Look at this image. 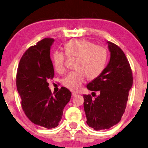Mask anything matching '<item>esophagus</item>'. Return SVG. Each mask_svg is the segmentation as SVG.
<instances>
[{
	"instance_id": "34e87169",
	"label": "esophagus",
	"mask_w": 148,
	"mask_h": 148,
	"mask_svg": "<svg viewBox=\"0 0 148 148\" xmlns=\"http://www.w3.org/2000/svg\"><path fill=\"white\" fill-rule=\"evenodd\" d=\"M77 95V93H76V92H72V97H74V96H76Z\"/></svg>"
}]
</instances>
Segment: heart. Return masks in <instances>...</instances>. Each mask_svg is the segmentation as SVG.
<instances>
[{
	"instance_id": "b5f03b06",
	"label": "heart",
	"mask_w": 148,
	"mask_h": 148,
	"mask_svg": "<svg viewBox=\"0 0 148 148\" xmlns=\"http://www.w3.org/2000/svg\"><path fill=\"white\" fill-rule=\"evenodd\" d=\"M66 55L62 51H55L52 55V63L59 73L66 70V56L77 58L75 64L76 70L71 72L62 80L66 88L78 90L84 83L86 76L93 80L101 74L107 60V50L101 45H95L86 39H78L67 41L64 45Z\"/></svg>"
}]
</instances>
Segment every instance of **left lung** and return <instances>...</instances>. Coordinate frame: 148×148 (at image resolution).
<instances>
[{
    "label": "left lung",
    "instance_id": "left-lung-1",
    "mask_svg": "<svg viewBox=\"0 0 148 148\" xmlns=\"http://www.w3.org/2000/svg\"><path fill=\"white\" fill-rule=\"evenodd\" d=\"M111 58L99 76L87 85L91 91L99 95L93 99L84 95V109L86 123L96 131L107 130L121 119L128 101L129 91L133 84L130 64L121 49L107 41Z\"/></svg>",
    "mask_w": 148,
    "mask_h": 148
}]
</instances>
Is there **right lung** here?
I'll list each match as a JSON object with an SVG mask.
<instances>
[{
	"mask_svg": "<svg viewBox=\"0 0 148 148\" xmlns=\"http://www.w3.org/2000/svg\"><path fill=\"white\" fill-rule=\"evenodd\" d=\"M54 39L45 38L27 49L21 58L16 85L21 107L29 119L47 129L57 127L72 93L62 87L56 93L49 89V80L54 77L50 47Z\"/></svg>",
	"mask_w": 148,
	"mask_h": 148,
	"instance_id": "1",
	"label": "right lung"
}]
</instances>
